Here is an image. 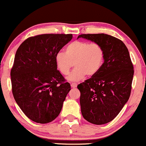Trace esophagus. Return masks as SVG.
<instances>
[{
  "instance_id": "obj_1",
  "label": "esophagus",
  "mask_w": 146,
  "mask_h": 146,
  "mask_svg": "<svg viewBox=\"0 0 146 146\" xmlns=\"http://www.w3.org/2000/svg\"><path fill=\"white\" fill-rule=\"evenodd\" d=\"M71 86L72 88H76V87L78 86V84H77V83H71Z\"/></svg>"
}]
</instances>
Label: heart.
Returning <instances> with one entry per match:
<instances>
[{"instance_id": "1", "label": "heart", "mask_w": 146, "mask_h": 146, "mask_svg": "<svg viewBox=\"0 0 146 146\" xmlns=\"http://www.w3.org/2000/svg\"><path fill=\"white\" fill-rule=\"evenodd\" d=\"M104 60V51L100 44L88 42L75 40L66 46L64 53L58 52L55 56L57 68L62 74L68 75L70 81L78 82L86 75L93 76L98 73Z\"/></svg>"}]
</instances>
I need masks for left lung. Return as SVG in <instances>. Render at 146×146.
I'll use <instances>...</instances> for the list:
<instances>
[{
	"instance_id": "left-lung-1",
	"label": "left lung",
	"mask_w": 146,
	"mask_h": 146,
	"mask_svg": "<svg viewBox=\"0 0 146 146\" xmlns=\"http://www.w3.org/2000/svg\"><path fill=\"white\" fill-rule=\"evenodd\" d=\"M100 44L104 51V62L96 75L78 86L84 118L102 125L114 119L130 95L133 65L124 43L104 33L82 34L78 37Z\"/></svg>"
}]
</instances>
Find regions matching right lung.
Listing matches in <instances>:
<instances>
[{
	"mask_svg": "<svg viewBox=\"0 0 146 146\" xmlns=\"http://www.w3.org/2000/svg\"><path fill=\"white\" fill-rule=\"evenodd\" d=\"M72 38V34L30 37L16 51L11 70L12 93L33 121L49 123L61 111L71 85L57 70L55 56Z\"/></svg>",
	"mask_w": 146,
	"mask_h": 146,
	"instance_id": "1",
	"label": "right lung"
}]
</instances>
